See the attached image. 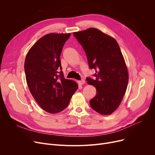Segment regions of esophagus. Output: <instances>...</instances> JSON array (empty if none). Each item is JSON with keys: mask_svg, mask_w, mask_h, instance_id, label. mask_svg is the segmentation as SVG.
I'll list each match as a JSON object with an SVG mask.
<instances>
[{"mask_svg": "<svg viewBox=\"0 0 155 155\" xmlns=\"http://www.w3.org/2000/svg\"><path fill=\"white\" fill-rule=\"evenodd\" d=\"M77 82H78V85H84V84H85V80H83V79L81 80L78 81Z\"/></svg>", "mask_w": 155, "mask_h": 155, "instance_id": "1", "label": "esophagus"}]
</instances>
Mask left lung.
Wrapping results in <instances>:
<instances>
[{"label": "left lung", "mask_w": 155, "mask_h": 155, "mask_svg": "<svg viewBox=\"0 0 155 155\" xmlns=\"http://www.w3.org/2000/svg\"><path fill=\"white\" fill-rule=\"evenodd\" d=\"M73 35L85 51L89 68L96 72L95 80L86 78L97 90L96 96L90 101V107L101 115H110L119 107L128 82L120 48L114 38L95 28Z\"/></svg>", "instance_id": "obj_1"}]
</instances>
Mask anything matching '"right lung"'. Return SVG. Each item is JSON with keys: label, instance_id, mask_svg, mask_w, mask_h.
Returning a JSON list of instances; mask_svg holds the SVG:
<instances>
[{"label": "right lung", "instance_id": "right-lung-1", "mask_svg": "<svg viewBox=\"0 0 155 155\" xmlns=\"http://www.w3.org/2000/svg\"><path fill=\"white\" fill-rule=\"evenodd\" d=\"M70 34H48L40 38L27 53L24 64L31 94L45 111L64 110L77 90L76 82L65 79L60 55Z\"/></svg>", "mask_w": 155, "mask_h": 155}]
</instances>
